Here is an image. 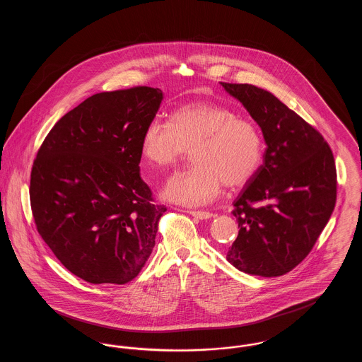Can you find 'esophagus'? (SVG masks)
I'll use <instances>...</instances> for the list:
<instances>
[{
	"label": "esophagus",
	"instance_id": "obj_1",
	"mask_svg": "<svg viewBox=\"0 0 362 362\" xmlns=\"http://www.w3.org/2000/svg\"><path fill=\"white\" fill-rule=\"evenodd\" d=\"M189 213L191 216H194V217H197L199 220H207V218H210L213 216L211 213L204 211V210H189Z\"/></svg>",
	"mask_w": 362,
	"mask_h": 362
}]
</instances>
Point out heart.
Instances as JSON below:
<instances>
[{
    "label": "heart",
    "mask_w": 362,
    "mask_h": 362,
    "mask_svg": "<svg viewBox=\"0 0 362 362\" xmlns=\"http://www.w3.org/2000/svg\"><path fill=\"white\" fill-rule=\"evenodd\" d=\"M191 149L192 168L167 182L163 197L187 206L214 201L223 186L240 187L263 158L258 126L226 105L192 102L173 110L170 123L155 118L144 130L141 152L153 167L168 170Z\"/></svg>",
    "instance_id": "1"
}]
</instances>
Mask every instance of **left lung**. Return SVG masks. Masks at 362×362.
I'll return each instance as SVG.
<instances>
[{
	"instance_id": "8db88e82",
	"label": "left lung",
	"mask_w": 362,
	"mask_h": 362,
	"mask_svg": "<svg viewBox=\"0 0 362 362\" xmlns=\"http://www.w3.org/2000/svg\"><path fill=\"white\" fill-rule=\"evenodd\" d=\"M221 84L258 122L267 145L263 164L233 202L240 230L226 259L247 274L284 276L307 258L331 217L334 155L323 136L273 93Z\"/></svg>"
}]
</instances>
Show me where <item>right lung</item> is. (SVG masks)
<instances>
[{"label":"right lung","mask_w":362,"mask_h":362,"mask_svg":"<svg viewBox=\"0 0 362 362\" xmlns=\"http://www.w3.org/2000/svg\"><path fill=\"white\" fill-rule=\"evenodd\" d=\"M163 92H100L54 124L30 180L35 225L57 259L90 284L130 282L155 247L167 210L141 179V141Z\"/></svg>","instance_id":"add662e5"}]
</instances>
